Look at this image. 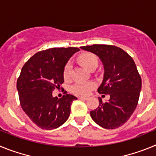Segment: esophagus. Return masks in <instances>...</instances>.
I'll return each instance as SVG.
<instances>
[{
    "instance_id": "34e87169",
    "label": "esophagus",
    "mask_w": 156,
    "mask_h": 156,
    "mask_svg": "<svg viewBox=\"0 0 156 156\" xmlns=\"http://www.w3.org/2000/svg\"><path fill=\"white\" fill-rule=\"evenodd\" d=\"M78 98L81 99V100H87V98L86 97H79Z\"/></svg>"
}]
</instances>
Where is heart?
<instances>
[{"instance_id": "heart-1", "label": "heart", "mask_w": 156, "mask_h": 156, "mask_svg": "<svg viewBox=\"0 0 156 156\" xmlns=\"http://www.w3.org/2000/svg\"><path fill=\"white\" fill-rule=\"evenodd\" d=\"M78 60L85 68L88 69H90L93 66H97L98 63V59L97 56L90 52H84L81 54L78 57ZM71 72L72 66L70 63L68 62L65 66L64 70H63V76L66 80H69L70 79ZM94 86L95 84L92 82H77L72 86L71 90L73 93L76 95L85 96L91 91Z\"/></svg>"}]
</instances>
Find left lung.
Returning <instances> with one entry per match:
<instances>
[{"label":"left lung","mask_w":156,"mask_h":156,"mask_svg":"<svg viewBox=\"0 0 156 156\" xmlns=\"http://www.w3.org/2000/svg\"><path fill=\"white\" fill-rule=\"evenodd\" d=\"M80 48L94 53L102 62L104 78L98 91L110 95L106 102L98 98L99 106L90 112L92 119L105 129L122 126L137 107L141 89V78L134 61L122 49L112 45L94 44Z\"/></svg>","instance_id":"left-lung-1"}]
</instances>
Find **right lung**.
<instances>
[{
    "label": "right lung",
    "instance_id": "obj_1",
    "mask_svg": "<svg viewBox=\"0 0 156 156\" xmlns=\"http://www.w3.org/2000/svg\"><path fill=\"white\" fill-rule=\"evenodd\" d=\"M79 51L77 48H49L36 53L22 68L17 80L20 105L41 129L58 128L69 116L70 107L76 98L64 94L58 99L52 96V91L61 87L65 66Z\"/></svg>",
    "mask_w": 156,
    "mask_h": 156
}]
</instances>
